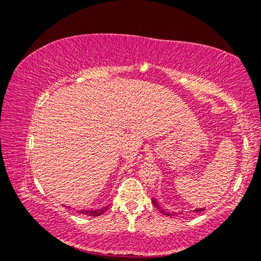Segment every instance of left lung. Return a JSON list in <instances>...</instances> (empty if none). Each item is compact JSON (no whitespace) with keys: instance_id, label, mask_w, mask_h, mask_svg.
<instances>
[{"instance_id":"left-lung-1","label":"left lung","mask_w":261,"mask_h":261,"mask_svg":"<svg viewBox=\"0 0 261 261\" xmlns=\"http://www.w3.org/2000/svg\"><path fill=\"white\" fill-rule=\"evenodd\" d=\"M152 203H153V205L155 206V207H157V208L159 210V211H162V213H164V215H165V216H171V215H170V213H166L165 211H163V210H162V208H161V207H159V206H158V204H157V201H155L154 199L152 200ZM203 210H204V208H199V210H196V211H197V212H199V211H203Z\"/></svg>"}]
</instances>
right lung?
Instances as JSON below:
<instances>
[{"instance_id": "right-lung-1", "label": "right lung", "mask_w": 261, "mask_h": 261, "mask_svg": "<svg viewBox=\"0 0 261 261\" xmlns=\"http://www.w3.org/2000/svg\"><path fill=\"white\" fill-rule=\"evenodd\" d=\"M108 210V207H104L102 210H81L79 211L81 215H87V216H91V217H97V216H100L103 215L104 212H106Z\"/></svg>"}]
</instances>
